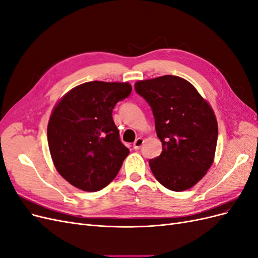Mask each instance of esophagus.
Here are the masks:
<instances>
[{
  "label": "esophagus",
  "instance_id": "1",
  "mask_svg": "<svg viewBox=\"0 0 258 258\" xmlns=\"http://www.w3.org/2000/svg\"><path fill=\"white\" fill-rule=\"evenodd\" d=\"M143 143H144V140L142 138H138L134 143V148H135V150H140L141 146L143 145Z\"/></svg>",
  "mask_w": 258,
  "mask_h": 258
}]
</instances>
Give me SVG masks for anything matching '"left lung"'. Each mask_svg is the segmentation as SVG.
I'll list each match as a JSON object with an SVG mask.
<instances>
[{"mask_svg": "<svg viewBox=\"0 0 258 258\" xmlns=\"http://www.w3.org/2000/svg\"><path fill=\"white\" fill-rule=\"evenodd\" d=\"M135 89L150 104L161 154L148 163L157 181L173 191L192 187L213 163L217 121L196 88L182 77L140 81Z\"/></svg>", "mask_w": 258, "mask_h": 258, "instance_id": "obj_1", "label": "left lung"}]
</instances>
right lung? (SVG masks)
I'll return each instance as SVG.
<instances>
[{
  "mask_svg": "<svg viewBox=\"0 0 258 258\" xmlns=\"http://www.w3.org/2000/svg\"><path fill=\"white\" fill-rule=\"evenodd\" d=\"M131 90L128 83L88 82L69 91L53 108L48 146L54 167L70 184L98 191L116 177L129 150L112 113Z\"/></svg>",
  "mask_w": 258,
  "mask_h": 258,
  "instance_id": "obj_1",
  "label": "right lung"
}]
</instances>
